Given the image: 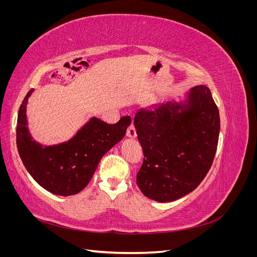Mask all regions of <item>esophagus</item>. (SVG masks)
I'll list each match as a JSON object with an SVG mask.
<instances>
[{
    "mask_svg": "<svg viewBox=\"0 0 257 257\" xmlns=\"http://www.w3.org/2000/svg\"><path fill=\"white\" fill-rule=\"evenodd\" d=\"M126 135L130 138H136L137 133H136V128H135V126L133 125V124H131V125L128 126L127 132H126Z\"/></svg>",
    "mask_w": 257,
    "mask_h": 257,
    "instance_id": "34e87169",
    "label": "esophagus"
}]
</instances>
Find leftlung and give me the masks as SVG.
<instances>
[{
	"mask_svg": "<svg viewBox=\"0 0 257 257\" xmlns=\"http://www.w3.org/2000/svg\"><path fill=\"white\" fill-rule=\"evenodd\" d=\"M134 125L144 151L137 174L144 195L167 203L195 190L212 165L220 134V113L209 88H192L184 102L143 108Z\"/></svg>",
	"mask_w": 257,
	"mask_h": 257,
	"instance_id": "obj_1",
	"label": "left lung"
}]
</instances>
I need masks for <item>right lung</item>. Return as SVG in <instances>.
Returning <instances> with one entry per match:
<instances>
[{
    "label": "right lung",
    "mask_w": 257,
    "mask_h": 257,
    "mask_svg": "<svg viewBox=\"0 0 257 257\" xmlns=\"http://www.w3.org/2000/svg\"><path fill=\"white\" fill-rule=\"evenodd\" d=\"M33 91L28 92L18 112L19 155L29 174L45 190L61 196L75 195L88 185L105 153L122 141L131 118L123 116L115 124H108L93 116L68 142L43 146L28 128L27 104Z\"/></svg>",
    "instance_id": "1"
}]
</instances>
